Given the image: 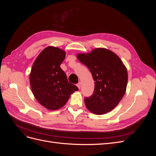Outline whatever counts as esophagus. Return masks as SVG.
Listing matches in <instances>:
<instances>
[{
    "mask_svg": "<svg viewBox=\"0 0 156 156\" xmlns=\"http://www.w3.org/2000/svg\"><path fill=\"white\" fill-rule=\"evenodd\" d=\"M81 83H79L77 84V87L80 89V88H81Z\"/></svg>",
    "mask_w": 156,
    "mask_h": 156,
    "instance_id": "obj_1",
    "label": "esophagus"
}]
</instances>
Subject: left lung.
Wrapping results in <instances>:
<instances>
[{
	"label": "left lung",
	"mask_w": 156,
	"mask_h": 156,
	"mask_svg": "<svg viewBox=\"0 0 156 156\" xmlns=\"http://www.w3.org/2000/svg\"><path fill=\"white\" fill-rule=\"evenodd\" d=\"M77 57L88 67L95 81L93 94L84 99L87 108L98 115L114 109L124 96L128 78L119 56L107 49L96 48Z\"/></svg>",
	"instance_id": "1"
}]
</instances>
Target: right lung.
Returning a JSON list of instances; mask_svg holds the SVG:
<instances>
[{
    "label": "right lung",
    "mask_w": 156,
    "mask_h": 156,
    "mask_svg": "<svg viewBox=\"0 0 156 156\" xmlns=\"http://www.w3.org/2000/svg\"><path fill=\"white\" fill-rule=\"evenodd\" d=\"M66 52L49 46L37 56L30 73L32 92L36 100L49 110L62 107L70 95L79 88L68 82L67 76L60 68Z\"/></svg>",
    "instance_id": "1"
}]
</instances>
